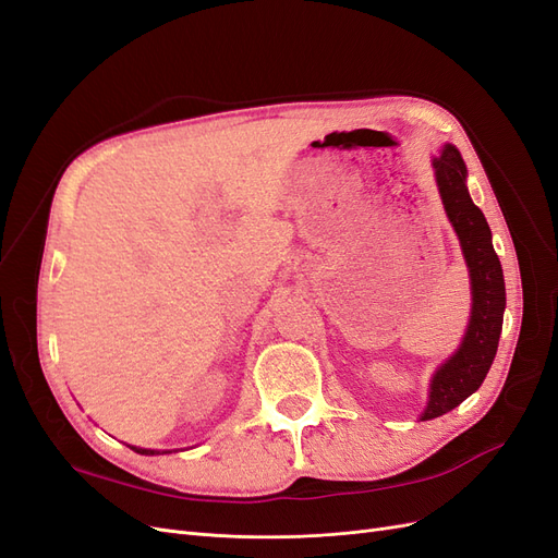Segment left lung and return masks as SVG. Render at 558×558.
I'll return each mask as SVG.
<instances>
[{
    "mask_svg": "<svg viewBox=\"0 0 558 558\" xmlns=\"http://www.w3.org/2000/svg\"><path fill=\"white\" fill-rule=\"evenodd\" d=\"M433 172L445 214L459 238L470 275L472 307L463 340L451 356L435 369L421 421L442 416L477 391L492 367L502 330L505 279L494 251L492 228L468 193V167L453 144L433 156Z\"/></svg>",
    "mask_w": 558,
    "mask_h": 558,
    "instance_id": "1",
    "label": "left lung"
}]
</instances>
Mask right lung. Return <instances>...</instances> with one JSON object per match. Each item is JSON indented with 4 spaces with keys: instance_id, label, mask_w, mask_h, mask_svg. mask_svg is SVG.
<instances>
[{
    "instance_id": "obj_1",
    "label": "right lung",
    "mask_w": 558,
    "mask_h": 558,
    "mask_svg": "<svg viewBox=\"0 0 558 558\" xmlns=\"http://www.w3.org/2000/svg\"><path fill=\"white\" fill-rule=\"evenodd\" d=\"M137 453H144V456H154V453H170V451H158V449H142V447H130Z\"/></svg>"
}]
</instances>
